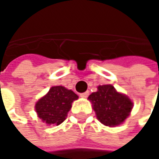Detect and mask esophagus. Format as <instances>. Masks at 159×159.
<instances>
[{
	"mask_svg": "<svg viewBox=\"0 0 159 159\" xmlns=\"http://www.w3.org/2000/svg\"><path fill=\"white\" fill-rule=\"evenodd\" d=\"M88 96H89V92H88V91H86V92H84V93L80 94V97H81V98H86Z\"/></svg>",
	"mask_w": 159,
	"mask_h": 159,
	"instance_id": "1",
	"label": "esophagus"
}]
</instances>
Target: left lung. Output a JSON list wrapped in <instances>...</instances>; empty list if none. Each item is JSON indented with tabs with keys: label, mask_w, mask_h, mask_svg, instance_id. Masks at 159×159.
I'll use <instances>...</instances> for the list:
<instances>
[{
	"label": "left lung",
	"mask_w": 159,
	"mask_h": 159,
	"mask_svg": "<svg viewBox=\"0 0 159 159\" xmlns=\"http://www.w3.org/2000/svg\"><path fill=\"white\" fill-rule=\"evenodd\" d=\"M98 89L88 97L93 103L98 119L101 123L110 127L120 124L132 111L131 99L118 93L111 84L99 85Z\"/></svg>",
	"instance_id": "8db88e82"
}]
</instances>
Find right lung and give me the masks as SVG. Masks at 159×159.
Wrapping results in <instances>:
<instances>
[{
    "instance_id": "right-lung-1",
    "label": "right lung",
    "mask_w": 159,
    "mask_h": 159,
    "mask_svg": "<svg viewBox=\"0 0 159 159\" xmlns=\"http://www.w3.org/2000/svg\"><path fill=\"white\" fill-rule=\"evenodd\" d=\"M77 98L78 96L72 90L61 85L53 86L46 96L37 102L36 111L46 123L59 125L64 121L72 107V102Z\"/></svg>"
}]
</instances>
